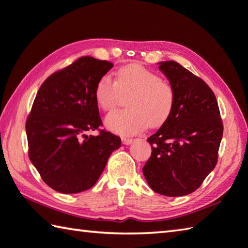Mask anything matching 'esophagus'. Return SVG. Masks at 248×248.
<instances>
[{
  "label": "esophagus",
  "instance_id": "obj_1",
  "mask_svg": "<svg viewBox=\"0 0 248 248\" xmlns=\"http://www.w3.org/2000/svg\"><path fill=\"white\" fill-rule=\"evenodd\" d=\"M121 142H123V144H124V145H129V144H131L133 142V139L123 138V139H121Z\"/></svg>",
  "mask_w": 248,
  "mask_h": 248
}]
</instances>
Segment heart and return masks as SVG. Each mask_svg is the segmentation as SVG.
Returning a JSON list of instances; mask_svg holds the SVG:
<instances>
[{
    "label": "heart",
    "mask_w": 248,
    "mask_h": 248,
    "mask_svg": "<svg viewBox=\"0 0 248 248\" xmlns=\"http://www.w3.org/2000/svg\"><path fill=\"white\" fill-rule=\"evenodd\" d=\"M132 94L128 110L111 112L105 119L110 131L131 136L150 125L158 128L169 119L174 106V90L154 71L140 64H128L117 70L115 81L104 75L94 90L97 105L104 111L114 110L120 96Z\"/></svg>",
    "instance_id": "b5f03b06"
}]
</instances>
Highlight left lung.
<instances>
[{
  "label": "left lung",
  "mask_w": 248,
  "mask_h": 248,
  "mask_svg": "<svg viewBox=\"0 0 248 248\" xmlns=\"http://www.w3.org/2000/svg\"><path fill=\"white\" fill-rule=\"evenodd\" d=\"M159 69L174 90L169 119L147 139L152 155L143 174L153 191L183 196L196 191L217 165L223 124L217 100L204 80L177 62Z\"/></svg>",
  "instance_id": "left-lung-1"
}]
</instances>
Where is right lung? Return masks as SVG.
Here are the masks:
<instances>
[{
	"label": "right lung",
	"mask_w": 248,
	"mask_h": 248,
	"mask_svg": "<svg viewBox=\"0 0 248 248\" xmlns=\"http://www.w3.org/2000/svg\"><path fill=\"white\" fill-rule=\"evenodd\" d=\"M111 62L83 56L44 81L26 121L31 163L49 187L64 194L91 188L121 140L98 129L94 96L98 79ZM98 129L96 137L87 132Z\"/></svg>",
	"instance_id": "obj_1"
}]
</instances>
